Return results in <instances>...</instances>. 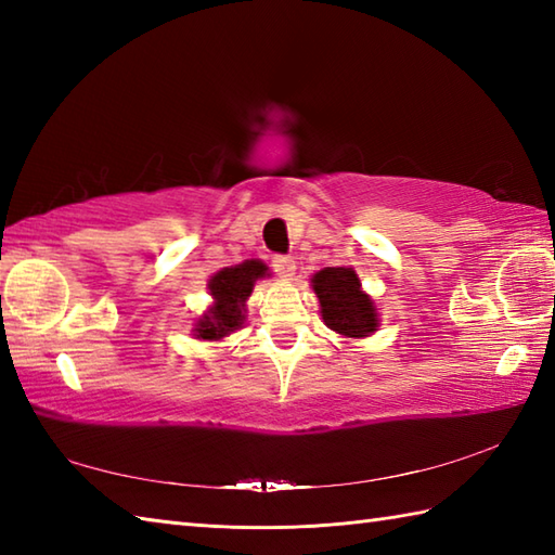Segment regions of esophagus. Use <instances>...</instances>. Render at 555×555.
Returning <instances> with one entry per match:
<instances>
[{"label":"esophagus","mask_w":555,"mask_h":555,"mask_svg":"<svg viewBox=\"0 0 555 555\" xmlns=\"http://www.w3.org/2000/svg\"><path fill=\"white\" fill-rule=\"evenodd\" d=\"M271 267H274L276 274L284 279H291L293 271H296V262H293V257H286V255L271 257Z\"/></svg>","instance_id":"34e87169"}]
</instances>
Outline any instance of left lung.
<instances>
[{"label": "left lung", "mask_w": 555, "mask_h": 555, "mask_svg": "<svg viewBox=\"0 0 555 555\" xmlns=\"http://www.w3.org/2000/svg\"><path fill=\"white\" fill-rule=\"evenodd\" d=\"M312 288L322 305V320L332 332L362 338L376 332L374 302L360 291V279L348 267H326L312 276Z\"/></svg>", "instance_id": "8db88e82"}]
</instances>
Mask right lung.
<instances>
[{"label": "right lung", "instance_id": "add662e5", "mask_svg": "<svg viewBox=\"0 0 555 555\" xmlns=\"http://www.w3.org/2000/svg\"><path fill=\"white\" fill-rule=\"evenodd\" d=\"M267 274V267L257 259H247L243 264L221 269L209 279V293L215 298L211 310L197 322L195 334L205 340H219L241 328L245 314V300L253 293L257 279Z\"/></svg>", "mask_w": 555, "mask_h": 555}]
</instances>
